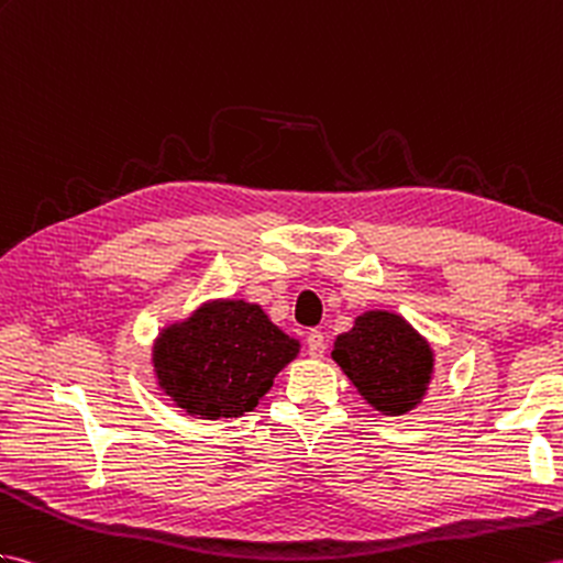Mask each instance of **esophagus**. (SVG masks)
I'll return each instance as SVG.
<instances>
[{
	"label": "esophagus",
	"instance_id": "1",
	"mask_svg": "<svg viewBox=\"0 0 563 563\" xmlns=\"http://www.w3.org/2000/svg\"><path fill=\"white\" fill-rule=\"evenodd\" d=\"M307 350L316 358L325 354V335L321 333V330H311V333L307 335Z\"/></svg>",
	"mask_w": 563,
	"mask_h": 563
}]
</instances>
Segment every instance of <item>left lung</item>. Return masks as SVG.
<instances>
[{"label": "left lung", "mask_w": 563, "mask_h": 563, "mask_svg": "<svg viewBox=\"0 0 563 563\" xmlns=\"http://www.w3.org/2000/svg\"><path fill=\"white\" fill-rule=\"evenodd\" d=\"M333 358L371 407L401 416L419 405L432 371L428 342L395 313L358 316L338 338Z\"/></svg>", "instance_id": "left-lung-1"}]
</instances>
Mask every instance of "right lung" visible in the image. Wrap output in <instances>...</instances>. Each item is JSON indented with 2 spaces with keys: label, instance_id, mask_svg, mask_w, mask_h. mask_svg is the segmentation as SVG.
I'll return each instance as SVG.
<instances>
[{
  "label": "right lung",
  "instance_id": "obj_1",
  "mask_svg": "<svg viewBox=\"0 0 563 563\" xmlns=\"http://www.w3.org/2000/svg\"><path fill=\"white\" fill-rule=\"evenodd\" d=\"M297 350V340L256 305L221 301L168 328L154 347V366L180 409L201 419H230L256 407Z\"/></svg>",
  "mask_w": 563,
  "mask_h": 563
}]
</instances>
